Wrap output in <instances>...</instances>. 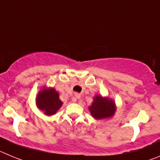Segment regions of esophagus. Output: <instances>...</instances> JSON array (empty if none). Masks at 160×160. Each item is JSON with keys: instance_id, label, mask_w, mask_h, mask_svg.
Masks as SVG:
<instances>
[{"instance_id": "1", "label": "esophagus", "mask_w": 160, "mask_h": 160, "mask_svg": "<svg viewBox=\"0 0 160 160\" xmlns=\"http://www.w3.org/2000/svg\"><path fill=\"white\" fill-rule=\"evenodd\" d=\"M75 97H76V99H79V98L80 97V94H76L75 95Z\"/></svg>"}]
</instances>
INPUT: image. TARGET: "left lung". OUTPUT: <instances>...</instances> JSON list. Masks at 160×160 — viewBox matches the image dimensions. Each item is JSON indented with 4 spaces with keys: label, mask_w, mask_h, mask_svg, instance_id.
<instances>
[{
    "label": "left lung",
    "mask_w": 160,
    "mask_h": 160,
    "mask_svg": "<svg viewBox=\"0 0 160 160\" xmlns=\"http://www.w3.org/2000/svg\"><path fill=\"white\" fill-rule=\"evenodd\" d=\"M116 110L114 100L108 97H103L100 95L95 96L92 103L89 106L91 115L96 119L112 117L114 116Z\"/></svg>",
    "instance_id": "1"
}]
</instances>
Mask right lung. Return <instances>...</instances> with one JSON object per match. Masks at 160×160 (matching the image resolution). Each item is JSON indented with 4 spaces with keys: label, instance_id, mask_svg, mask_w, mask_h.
Returning a JSON list of instances; mask_svg holds the SVG:
<instances>
[{
    "label": "right lung",
    "instance_id": "add662e5",
    "mask_svg": "<svg viewBox=\"0 0 160 160\" xmlns=\"http://www.w3.org/2000/svg\"><path fill=\"white\" fill-rule=\"evenodd\" d=\"M37 106L47 116H52L59 110L63 103L59 98L58 92L53 88H43L39 92L36 99Z\"/></svg>",
    "mask_w": 160,
    "mask_h": 160
}]
</instances>
